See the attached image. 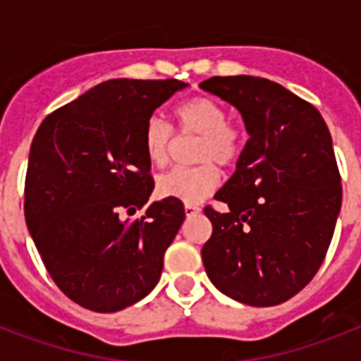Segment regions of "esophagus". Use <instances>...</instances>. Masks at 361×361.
Instances as JSON below:
<instances>
[{
    "label": "esophagus",
    "instance_id": "1",
    "mask_svg": "<svg viewBox=\"0 0 361 361\" xmlns=\"http://www.w3.org/2000/svg\"><path fill=\"white\" fill-rule=\"evenodd\" d=\"M200 214V206L197 204H185V215L187 217H191V215Z\"/></svg>",
    "mask_w": 361,
    "mask_h": 361
}]
</instances>
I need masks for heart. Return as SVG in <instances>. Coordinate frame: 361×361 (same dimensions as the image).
Masks as SVG:
<instances>
[{
	"instance_id": "1",
	"label": "heart",
	"mask_w": 361,
	"mask_h": 361,
	"mask_svg": "<svg viewBox=\"0 0 361 361\" xmlns=\"http://www.w3.org/2000/svg\"><path fill=\"white\" fill-rule=\"evenodd\" d=\"M174 120L180 136H198V166L174 169L157 181V192L185 204H198L219 187V166H234L245 147V129L228 121V110L217 99L192 97L176 106ZM144 149L153 166H166L174 153L176 138L172 129L159 118L147 120L142 133Z\"/></svg>"
}]
</instances>
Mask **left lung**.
I'll return each mask as SVG.
<instances>
[{
  "label": "left lung",
  "instance_id": "obj_1",
  "mask_svg": "<svg viewBox=\"0 0 361 361\" xmlns=\"http://www.w3.org/2000/svg\"><path fill=\"white\" fill-rule=\"evenodd\" d=\"M243 116L249 140L236 172L204 214L209 281L236 302L271 307L290 300L324 262L341 209V174L324 118L281 84L212 76L200 84Z\"/></svg>",
  "mask_w": 361,
  "mask_h": 361
}]
</instances>
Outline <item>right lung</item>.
Here are the masks:
<instances>
[{"label": "right lung", "mask_w": 361, "mask_h": 361, "mask_svg": "<svg viewBox=\"0 0 361 361\" xmlns=\"http://www.w3.org/2000/svg\"><path fill=\"white\" fill-rule=\"evenodd\" d=\"M185 82L116 78L54 110L31 142L24 214L44 268L65 296L95 313L129 307L153 290L185 219L164 198L123 219L152 195L142 133Z\"/></svg>", "instance_id": "right-lung-1"}]
</instances>
